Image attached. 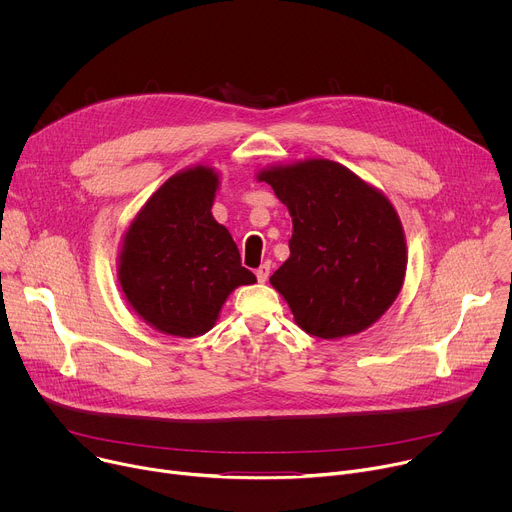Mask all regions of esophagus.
<instances>
[{"label": "esophagus", "instance_id": "1", "mask_svg": "<svg viewBox=\"0 0 512 512\" xmlns=\"http://www.w3.org/2000/svg\"><path fill=\"white\" fill-rule=\"evenodd\" d=\"M269 271H271V265H269V263H263V265L255 271L257 281H259V283H265V281H267V277H269Z\"/></svg>", "mask_w": 512, "mask_h": 512}]
</instances>
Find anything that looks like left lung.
<instances>
[{"label": "left lung", "instance_id": "8db88e82", "mask_svg": "<svg viewBox=\"0 0 512 512\" xmlns=\"http://www.w3.org/2000/svg\"><path fill=\"white\" fill-rule=\"evenodd\" d=\"M291 214L289 259L269 277L298 326L324 340L358 334L399 296L407 249L393 204L330 160L257 176Z\"/></svg>", "mask_w": 512, "mask_h": 512}]
</instances>
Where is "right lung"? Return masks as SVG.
I'll use <instances>...</instances> for the list:
<instances>
[{
	"instance_id": "right-lung-1",
	"label": "right lung",
	"mask_w": 512,
	"mask_h": 512,
	"mask_svg": "<svg viewBox=\"0 0 512 512\" xmlns=\"http://www.w3.org/2000/svg\"><path fill=\"white\" fill-rule=\"evenodd\" d=\"M216 186L218 176L206 166L172 176L125 233L121 289L131 308L164 334L208 332L231 291L257 281L210 212Z\"/></svg>"
}]
</instances>
